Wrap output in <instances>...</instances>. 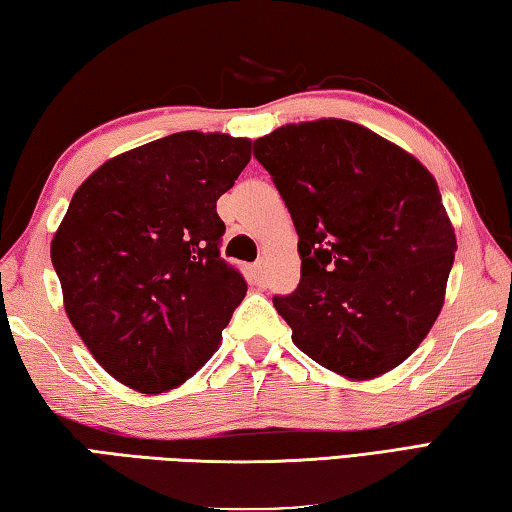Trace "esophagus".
<instances>
[{
	"mask_svg": "<svg viewBox=\"0 0 512 512\" xmlns=\"http://www.w3.org/2000/svg\"><path fill=\"white\" fill-rule=\"evenodd\" d=\"M250 275H253L255 284H264V262H257L253 268H250Z\"/></svg>",
	"mask_w": 512,
	"mask_h": 512,
	"instance_id": "esophagus-1",
	"label": "esophagus"
}]
</instances>
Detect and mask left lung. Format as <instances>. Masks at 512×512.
<instances>
[{"mask_svg": "<svg viewBox=\"0 0 512 512\" xmlns=\"http://www.w3.org/2000/svg\"><path fill=\"white\" fill-rule=\"evenodd\" d=\"M253 154L300 237V284L273 297L295 347L347 378L401 365L441 311L457 250L434 176L340 118L275 129Z\"/></svg>", "mask_w": 512, "mask_h": 512, "instance_id": "left-lung-1", "label": "left lung"}]
</instances>
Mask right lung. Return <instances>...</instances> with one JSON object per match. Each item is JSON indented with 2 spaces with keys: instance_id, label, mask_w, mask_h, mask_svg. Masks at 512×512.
Segmentation results:
<instances>
[{
  "instance_id": "right-lung-1",
  "label": "right lung",
  "mask_w": 512,
  "mask_h": 512,
  "mask_svg": "<svg viewBox=\"0 0 512 512\" xmlns=\"http://www.w3.org/2000/svg\"><path fill=\"white\" fill-rule=\"evenodd\" d=\"M248 138L179 132L100 165L51 241L64 309L100 367L141 394L197 374L246 295L217 199Z\"/></svg>"
}]
</instances>
